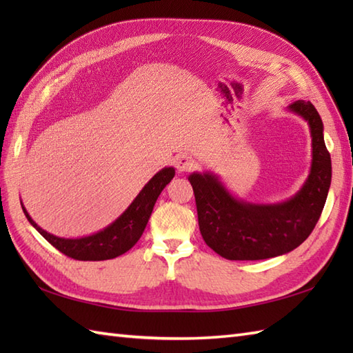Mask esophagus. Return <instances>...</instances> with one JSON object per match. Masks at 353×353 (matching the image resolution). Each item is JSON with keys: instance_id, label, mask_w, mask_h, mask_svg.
Returning a JSON list of instances; mask_svg holds the SVG:
<instances>
[{"instance_id": "34e87169", "label": "esophagus", "mask_w": 353, "mask_h": 353, "mask_svg": "<svg viewBox=\"0 0 353 353\" xmlns=\"http://www.w3.org/2000/svg\"><path fill=\"white\" fill-rule=\"evenodd\" d=\"M192 165H194V161H192V157L188 154H181V156L174 157V167L179 172L191 170Z\"/></svg>"}]
</instances>
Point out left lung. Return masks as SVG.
<instances>
[{"label":"left lung","mask_w":353,"mask_h":353,"mask_svg":"<svg viewBox=\"0 0 353 353\" xmlns=\"http://www.w3.org/2000/svg\"><path fill=\"white\" fill-rule=\"evenodd\" d=\"M287 109L308 123L312 147L310 174L294 196L276 203H254L236 197L212 171L188 176L201 236L223 258L256 261L294 250L310 236L323 211L332 177L323 121L310 101L299 100Z\"/></svg>","instance_id":"8db88e82"}]
</instances>
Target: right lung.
<instances>
[{"instance_id": "right-lung-1", "label": "right lung", "mask_w": 353, "mask_h": 353, "mask_svg": "<svg viewBox=\"0 0 353 353\" xmlns=\"http://www.w3.org/2000/svg\"><path fill=\"white\" fill-rule=\"evenodd\" d=\"M174 174L176 170L172 167H165L157 171L115 221H112L109 226L95 232V234L86 236L63 238L52 235L50 232L43 230L41 226H37L36 221L27 212L22 201L21 206L30 224L51 245H54L59 252H62L66 256L79 261L112 259L130 250L138 243V239L141 238L150 220V215L153 212L157 197H159L165 186L171 182Z\"/></svg>"}]
</instances>
